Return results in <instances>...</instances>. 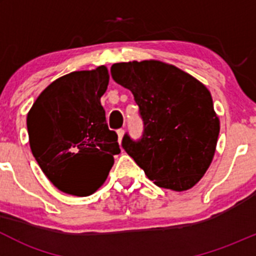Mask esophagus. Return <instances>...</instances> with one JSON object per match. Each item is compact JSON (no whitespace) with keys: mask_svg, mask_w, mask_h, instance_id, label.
<instances>
[{"mask_svg":"<svg viewBox=\"0 0 256 256\" xmlns=\"http://www.w3.org/2000/svg\"><path fill=\"white\" fill-rule=\"evenodd\" d=\"M124 134H125V131L122 130V128H120V130H118V144H121V141H122V138H124Z\"/></svg>","mask_w":256,"mask_h":256,"instance_id":"esophagus-1","label":"esophagus"}]
</instances>
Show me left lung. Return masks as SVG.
<instances>
[{"label": "left lung", "instance_id": "8db88e82", "mask_svg": "<svg viewBox=\"0 0 256 256\" xmlns=\"http://www.w3.org/2000/svg\"><path fill=\"white\" fill-rule=\"evenodd\" d=\"M112 76L132 92L144 121L141 140L124 136L128 156L158 187L192 188L213 161L220 130L206 85L160 60L116 63Z\"/></svg>", "mask_w": 256, "mask_h": 256}]
</instances>
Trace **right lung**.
I'll return each instance as SVG.
<instances>
[{
    "label": "right lung",
    "instance_id": "add662e5",
    "mask_svg": "<svg viewBox=\"0 0 256 256\" xmlns=\"http://www.w3.org/2000/svg\"><path fill=\"white\" fill-rule=\"evenodd\" d=\"M109 85L105 66L60 76L27 115L30 146L47 178L64 193L90 196L102 186L120 154L100 98Z\"/></svg>",
    "mask_w": 256,
    "mask_h": 256
}]
</instances>
